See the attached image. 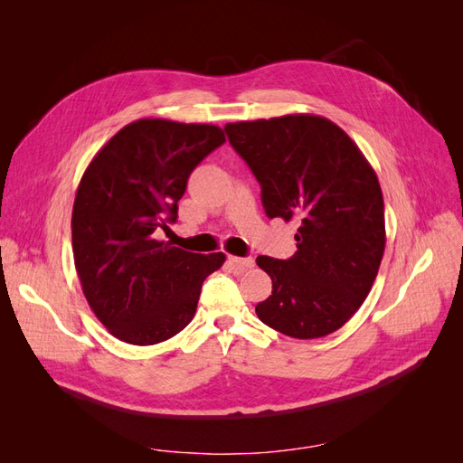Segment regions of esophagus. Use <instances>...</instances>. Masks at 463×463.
<instances>
[{"instance_id": "esophagus-1", "label": "esophagus", "mask_w": 463, "mask_h": 463, "mask_svg": "<svg viewBox=\"0 0 463 463\" xmlns=\"http://www.w3.org/2000/svg\"><path fill=\"white\" fill-rule=\"evenodd\" d=\"M228 260L233 266H240V269H253V266H255V259L253 257H233V255H230Z\"/></svg>"}]
</instances>
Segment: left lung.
<instances>
[{
  "mask_svg": "<svg viewBox=\"0 0 463 463\" xmlns=\"http://www.w3.org/2000/svg\"><path fill=\"white\" fill-rule=\"evenodd\" d=\"M223 131L260 184L266 216L299 223L296 255L257 259L272 278V296L255 307L257 317L299 340L342 328L369 296L386 245L371 164L320 116L237 121Z\"/></svg>",
  "mask_w": 463,
  "mask_h": 463,
  "instance_id": "left-lung-1",
  "label": "left lung"
}]
</instances>
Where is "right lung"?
I'll list each match as a JSON object with an SVG mask.
<instances>
[{
	"instance_id": "obj_1",
	"label": "right lung",
	"mask_w": 463,
	"mask_h": 463,
	"mask_svg": "<svg viewBox=\"0 0 463 463\" xmlns=\"http://www.w3.org/2000/svg\"><path fill=\"white\" fill-rule=\"evenodd\" d=\"M226 143L216 125L137 119L98 150L71 216L75 269L98 320L121 342L152 345L184 330L223 253H189L156 232L177 220L187 179Z\"/></svg>"
}]
</instances>
